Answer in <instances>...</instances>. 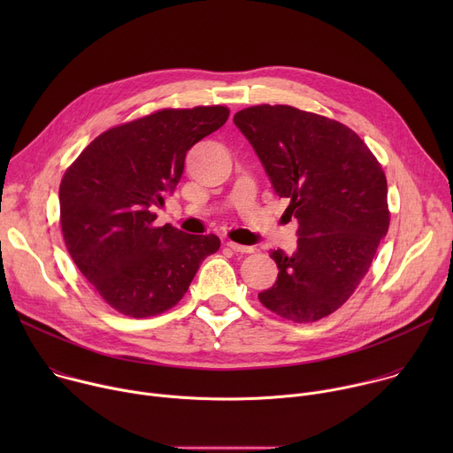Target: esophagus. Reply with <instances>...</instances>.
I'll return each mask as SVG.
<instances>
[{
  "label": "esophagus",
  "instance_id": "34e87169",
  "mask_svg": "<svg viewBox=\"0 0 453 453\" xmlns=\"http://www.w3.org/2000/svg\"><path fill=\"white\" fill-rule=\"evenodd\" d=\"M229 249H233L234 252H240V254H250V252H254V247H250V245H240V243H234V242H227L226 243Z\"/></svg>",
  "mask_w": 453,
  "mask_h": 453
}]
</instances>
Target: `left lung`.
I'll return each instance as SVG.
<instances>
[{
  "label": "left lung",
  "mask_w": 453,
  "mask_h": 453,
  "mask_svg": "<svg viewBox=\"0 0 453 453\" xmlns=\"http://www.w3.org/2000/svg\"><path fill=\"white\" fill-rule=\"evenodd\" d=\"M233 121L299 224L297 249L271 252L278 280L257 297L294 322L334 313L367 274L389 229L380 163L346 125L290 105L247 107Z\"/></svg>",
  "instance_id": "left-lung-1"
}]
</instances>
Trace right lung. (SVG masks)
Here are the masks:
<instances>
[{"mask_svg": "<svg viewBox=\"0 0 453 453\" xmlns=\"http://www.w3.org/2000/svg\"><path fill=\"white\" fill-rule=\"evenodd\" d=\"M222 105L163 109L109 128L66 170L58 188L60 226L75 265L119 313L150 317L175 306L215 234L152 226L182 175L186 152L220 128Z\"/></svg>", "mask_w": 453, "mask_h": 453, "instance_id": "obj_1", "label": "right lung"}]
</instances>
